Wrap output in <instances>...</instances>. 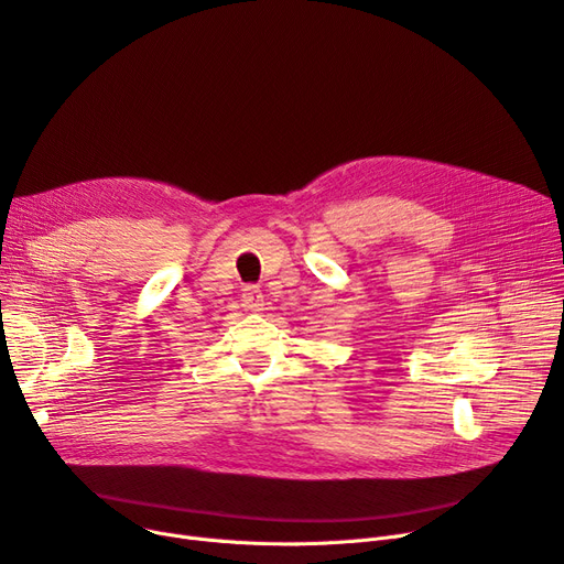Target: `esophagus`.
Instances as JSON below:
<instances>
[{"label": "esophagus", "instance_id": "esophagus-1", "mask_svg": "<svg viewBox=\"0 0 564 564\" xmlns=\"http://www.w3.org/2000/svg\"><path fill=\"white\" fill-rule=\"evenodd\" d=\"M242 302L247 304V308L260 311V306H262V290L258 285H247L245 292H242Z\"/></svg>", "mask_w": 564, "mask_h": 564}]
</instances>
